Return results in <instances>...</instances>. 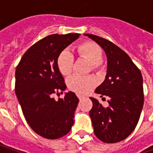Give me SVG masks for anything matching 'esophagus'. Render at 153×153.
<instances>
[{
  "label": "esophagus",
  "instance_id": "esophagus-1",
  "mask_svg": "<svg viewBox=\"0 0 153 153\" xmlns=\"http://www.w3.org/2000/svg\"><path fill=\"white\" fill-rule=\"evenodd\" d=\"M77 97H79V100H81L82 98H83V96H82V95H80V94H79V93L77 94Z\"/></svg>",
  "mask_w": 153,
  "mask_h": 153
}]
</instances>
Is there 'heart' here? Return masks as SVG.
Listing matches in <instances>:
<instances>
[{"label": "heart", "instance_id": "b5f03b06", "mask_svg": "<svg viewBox=\"0 0 153 153\" xmlns=\"http://www.w3.org/2000/svg\"><path fill=\"white\" fill-rule=\"evenodd\" d=\"M79 56L88 60L93 70H98L102 65L103 51L102 47L96 42L86 41L77 47ZM74 65V56L68 50H63L58 54L56 58V66L62 75H69L72 72ZM70 90L78 93H86L96 84V79L93 76L74 75L67 81Z\"/></svg>", "mask_w": 153, "mask_h": 153}]
</instances>
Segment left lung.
I'll return each mask as SVG.
<instances>
[{
  "label": "left lung",
  "mask_w": 153,
  "mask_h": 153,
  "mask_svg": "<svg viewBox=\"0 0 153 153\" xmlns=\"http://www.w3.org/2000/svg\"><path fill=\"white\" fill-rule=\"evenodd\" d=\"M85 36L99 44L107 56L106 79L95 93L101 97H108L109 106L104 107L90 97L93 108L89 115L94 134L104 143H118L134 130L141 115L144 102L142 74L127 53L111 41L93 34Z\"/></svg>",
  "instance_id": "obj_1"
}]
</instances>
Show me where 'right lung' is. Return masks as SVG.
Listing matches in <instances>:
<instances>
[{
    "label": "right lung",
    "mask_w": 153,
    "mask_h": 153,
    "mask_svg": "<svg viewBox=\"0 0 153 153\" xmlns=\"http://www.w3.org/2000/svg\"><path fill=\"white\" fill-rule=\"evenodd\" d=\"M79 37V33L51 34L29 47L15 70V94L26 121L33 131L48 139L67 134L74 125L79 103L69 92L56 101L53 94L66 88L56 66L58 54Z\"/></svg>",
    "instance_id": "add662e5"
}]
</instances>
